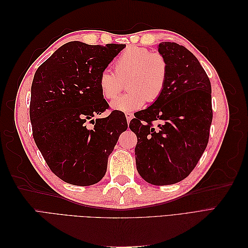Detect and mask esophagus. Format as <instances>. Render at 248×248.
Listing matches in <instances>:
<instances>
[{"label":"esophagus","instance_id":"esophagus-1","mask_svg":"<svg viewBox=\"0 0 248 248\" xmlns=\"http://www.w3.org/2000/svg\"><path fill=\"white\" fill-rule=\"evenodd\" d=\"M125 117H126V120H127V122H130V120L133 118V115L132 114H130V112H127V114H125Z\"/></svg>","mask_w":248,"mask_h":248}]
</instances>
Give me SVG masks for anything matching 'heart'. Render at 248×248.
<instances>
[{"instance_id":"b5f03b06","label":"heart","mask_w":248,"mask_h":248,"mask_svg":"<svg viewBox=\"0 0 248 248\" xmlns=\"http://www.w3.org/2000/svg\"><path fill=\"white\" fill-rule=\"evenodd\" d=\"M116 73L103 69L98 86L104 98L112 99L122 87L126 77L130 91L110 102L114 110L131 112L145 106L146 101L154 102L167 87L169 65L159 52H151L146 47L129 46L123 50L115 63Z\"/></svg>"}]
</instances>
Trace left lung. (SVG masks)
Here are the masks:
<instances>
[{
	"label": "left lung",
	"mask_w": 248,
	"mask_h": 248,
	"mask_svg": "<svg viewBox=\"0 0 248 248\" xmlns=\"http://www.w3.org/2000/svg\"><path fill=\"white\" fill-rule=\"evenodd\" d=\"M169 77L162 95L151 107L138 111L129 128L137 134V169L153 185L182 181L196 168L208 145L212 123L211 82L186 47L160 42ZM158 119L157 127L153 122Z\"/></svg>",
	"instance_id": "8db88e82"
}]
</instances>
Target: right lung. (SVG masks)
<instances>
[{
    "label": "right lung",
    "mask_w": 248,
    "mask_h": 248,
    "mask_svg": "<svg viewBox=\"0 0 248 248\" xmlns=\"http://www.w3.org/2000/svg\"><path fill=\"white\" fill-rule=\"evenodd\" d=\"M125 46L71 41L35 72L30 102L33 138L50 170L66 183L99 182L120 134L128 127L118 110L93 119L108 108L98 86L100 73Z\"/></svg>",
    "instance_id": "right-lung-1"
}]
</instances>
